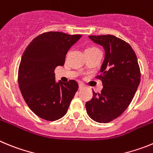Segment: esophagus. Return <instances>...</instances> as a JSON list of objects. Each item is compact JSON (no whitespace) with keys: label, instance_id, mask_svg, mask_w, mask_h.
<instances>
[{"label":"esophagus","instance_id":"34e87169","mask_svg":"<svg viewBox=\"0 0 153 153\" xmlns=\"http://www.w3.org/2000/svg\"><path fill=\"white\" fill-rule=\"evenodd\" d=\"M85 86H85V84H83V83H79V89L84 88Z\"/></svg>","mask_w":153,"mask_h":153}]
</instances>
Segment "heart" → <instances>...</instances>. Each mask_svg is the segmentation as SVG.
I'll use <instances>...</instances> for the list:
<instances>
[{"label": "heart", "mask_w": 153, "mask_h": 153, "mask_svg": "<svg viewBox=\"0 0 153 153\" xmlns=\"http://www.w3.org/2000/svg\"><path fill=\"white\" fill-rule=\"evenodd\" d=\"M94 50H98V49L95 47H89L86 48V51H94Z\"/></svg>", "instance_id": "obj_1"}]
</instances>
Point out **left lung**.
Segmentation results:
<instances>
[{
    "instance_id": "1",
    "label": "left lung",
    "mask_w": 153,
    "mask_h": 153,
    "mask_svg": "<svg viewBox=\"0 0 153 153\" xmlns=\"http://www.w3.org/2000/svg\"><path fill=\"white\" fill-rule=\"evenodd\" d=\"M105 50V59L100 75L103 88L100 93L93 91L86 102V113L100 123L111 122L129 106L140 85V69L134 51L128 43L113 35L89 36Z\"/></svg>"
}]
</instances>
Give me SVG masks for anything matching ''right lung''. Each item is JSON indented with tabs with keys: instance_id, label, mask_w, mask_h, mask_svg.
I'll list each match as a JSON object with an SVG mask.
<instances>
[{
	"instance_id": "1",
	"label": "right lung",
	"mask_w": 153,
	"mask_h": 153,
	"mask_svg": "<svg viewBox=\"0 0 153 153\" xmlns=\"http://www.w3.org/2000/svg\"><path fill=\"white\" fill-rule=\"evenodd\" d=\"M81 37L50 31L35 37L27 47L18 69V84L30 109L43 120L55 121L68 110L78 90L74 79L56 83L54 70L63 66L67 51Z\"/></svg>"
}]
</instances>
